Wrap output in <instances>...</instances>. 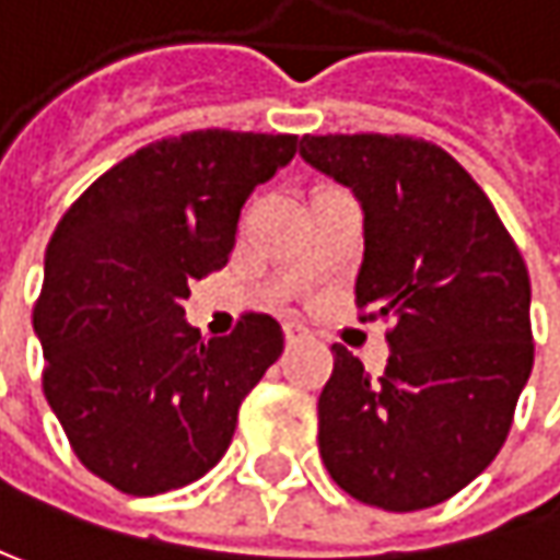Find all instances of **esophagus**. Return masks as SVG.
I'll use <instances>...</instances> for the list:
<instances>
[{
	"label": "esophagus",
	"instance_id": "esophagus-1",
	"mask_svg": "<svg viewBox=\"0 0 560 560\" xmlns=\"http://www.w3.org/2000/svg\"><path fill=\"white\" fill-rule=\"evenodd\" d=\"M283 340H287V347H296L302 340H308V331L296 322H290V325H283Z\"/></svg>",
	"mask_w": 560,
	"mask_h": 560
}]
</instances>
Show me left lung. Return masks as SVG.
Segmentation results:
<instances>
[{"instance_id":"obj_1","label":"left lung","mask_w":560,"mask_h":560,"mask_svg":"<svg viewBox=\"0 0 560 560\" xmlns=\"http://www.w3.org/2000/svg\"><path fill=\"white\" fill-rule=\"evenodd\" d=\"M300 155L363 203L360 318L388 322L380 376L335 343L318 453L350 498L443 503L500 453L533 373L529 270L475 178L436 142L302 137Z\"/></svg>"}]
</instances>
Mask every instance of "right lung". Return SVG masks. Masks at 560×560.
<instances>
[{
    "mask_svg": "<svg viewBox=\"0 0 560 560\" xmlns=\"http://www.w3.org/2000/svg\"><path fill=\"white\" fill-rule=\"evenodd\" d=\"M293 133L190 130L107 168L47 245L34 331L44 395L79 462L152 498L207 475L238 408L283 353L270 315L229 338L184 322L190 283L222 270L248 194L296 155Z\"/></svg>",
    "mask_w": 560,
    "mask_h": 560,
    "instance_id": "right-lung-1",
    "label": "right lung"
}]
</instances>
